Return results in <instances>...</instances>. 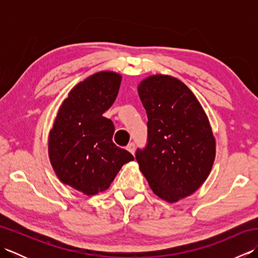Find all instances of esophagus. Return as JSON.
<instances>
[{"instance_id":"esophagus-1","label":"esophagus","mask_w":258,"mask_h":258,"mask_svg":"<svg viewBox=\"0 0 258 258\" xmlns=\"http://www.w3.org/2000/svg\"><path fill=\"white\" fill-rule=\"evenodd\" d=\"M126 150H127L131 154H134L135 152V144L134 143H130L127 146H126Z\"/></svg>"}]
</instances>
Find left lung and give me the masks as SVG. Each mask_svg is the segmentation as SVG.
I'll return each instance as SVG.
<instances>
[{
	"label": "left lung",
	"mask_w": 258,
	"mask_h": 258,
	"mask_svg": "<svg viewBox=\"0 0 258 258\" xmlns=\"http://www.w3.org/2000/svg\"><path fill=\"white\" fill-rule=\"evenodd\" d=\"M147 114V145L136 151L153 193L167 203L191 195L211 173L216 142L207 115L187 86L155 74L138 86Z\"/></svg>",
	"instance_id": "8db88e82"
}]
</instances>
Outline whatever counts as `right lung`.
<instances>
[{
    "instance_id": "add662e5",
    "label": "right lung",
    "mask_w": 258,
    "mask_h": 258,
    "mask_svg": "<svg viewBox=\"0 0 258 258\" xmlns=\"http://www.w3.org/2000/svg\"><path fill=\"white\" fill-rule=\"evenodd\" d=\"M120 81V74L102 71L76 84L48 134V157L56 176L87 196L107 189L124 164L134 160L113 143V122L103 116L116 100Z\"/></svg>"
}]
</instances>
